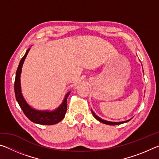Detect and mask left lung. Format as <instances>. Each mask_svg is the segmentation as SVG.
<instances>
[{"mask_svg":"<svg viewBox=\"0 0 159 159\" xmlns=\"http://www.w3.org/2000/svg\"><path fill=\"white\" fill-rule=\"evenodd\" d=\"M92 111V110H91ZM92 113H93V115L94 116V117H95L97 120H98L99 122H101L102 123H104V124H107V125H120V124H122V123H124L125 122H128L130 120H125V121H122V122H111V121H107V120H103L102 119V118H100L99 117H98V116H97L95 113H94L93 111H92Z\"/></svg>","mask_w":159,"mask_h":159,"instance_id":"8db88e82","label":"left lung"}]
</instances>
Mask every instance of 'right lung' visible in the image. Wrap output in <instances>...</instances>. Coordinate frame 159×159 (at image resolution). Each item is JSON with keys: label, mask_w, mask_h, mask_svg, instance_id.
Listing matches in <instances>:
<instances>
[{"label": "right lung", "mask_w": 159, "mask_h": 159, "mask_svg": "<svg viewBox=\"0 0 159 159\" xmlns=\"http://www.w3.org/2000/svg\"><path fill=\"white\" fill-rule=\"evenodd\" d=\"M29 49L26 51L25 55L21 58V60L19 64L18 68L16 72V76L15 80V93L16 99L18 102L19 105L20 106L21 109H22L23 112L25 113L26 116L32 122L38 123L41 125H54L61 121L65 116V114L67 109V102L66 99L69 93H67L65 98H64L62 104L59 108L54 111H36L34 109L31 108L26 102L24 99L21 93V86H20V75L21 71V67L25 61V58L27 55Z\"/></svg>", "instance_id": "right-lung-1"}]
</instances>
